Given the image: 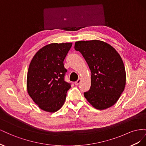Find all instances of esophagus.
<instances>
[{"instance_id":"34e87169","label":"esophagus","mask_w":146,"mask_h":146,"mask_svg":"<svg viewBox=\"0 0 146 146\" xmlns=\"http://www.w3.org/2000/svg\"><path fill=\"white\" fill-rule=\"evenodd\" d=\"M82 82V78H78V80H77V81H76V82H75V85H79V84H80V83Z\"/></svg>"}]
</instances>
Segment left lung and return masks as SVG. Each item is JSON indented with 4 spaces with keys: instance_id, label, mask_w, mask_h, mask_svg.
<instances>
[{
    "instance_id": "obj_1",
    "label": "left lung",
    "mask_w": 146,
    "mask_h": 146,
    "mask_svg": "<svg viewBox=\"0 0 146 146\" xmlns=\"http://www.w3.org/2000/svg\"><path fill=\"white\" fill-rule=\"evenodd\" d=\"M91 70V87L84 96L92 107L102 110L112 107L125 89L126 72L121 57L115 48L100 40L75 43Z\"/></svg>"
}]
</instances>
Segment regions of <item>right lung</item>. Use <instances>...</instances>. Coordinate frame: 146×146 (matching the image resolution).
<instances>
[{
	"label": "right lung",
	"instance_id": "obj_1",
	"mask_svg": "<svg viewBox=\"0 0 146 146\" xmlns=\"http://www.w3.org/2000/svg\"><path fill=\"white\" fill-rule=\"evenodd\" d=\"M72 42L51 43L40 48L30 63L27 77L28 94L39 108L54 113L63 105L70 83L63 61Z\"/></svg>",
	"mask_w": 146,
	"mask_h": 146
}]
</instances>
